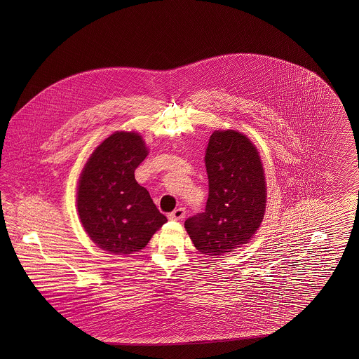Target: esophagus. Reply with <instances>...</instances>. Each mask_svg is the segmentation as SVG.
Listing matches in <instances>:
<instances>
[{
    "mask_svg": "<svg viewBox=\"0 0 359 359\" xmlns=\"http://www.w3.org/2000/svg\"><path fill=\"white\" fill-rule=\"evenodd\" d=\"M184 217H186V208H183V207H179V208L173 210L171 214L168 215V218L172 219V221H180V219H183Z\"/></svg>",
    "mask_w": 359,
    "mask_h": 359,
    "instance_id": "1",
    "label": "esophagus"
}]
</instances>
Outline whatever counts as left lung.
Instances as JSON below:
<instances>
[{
	"label": "left lung",
	"mask_w": 359,
	"mask_h": 359,
	"mask_svg": "<svg viewBox=\"0 0 359 359\" xmlns=\"http://www.w3.org/2000/svg\"><path fill=\"white\" fill-rule=\"evenodd\" d=\"M208 199L205 212L184 226L205 256H222L248 243L262 222L266 183L252 141L236 130H215L205 149Z\"/></svg>",
	"instance_id": "8db88e82"
}]
</instances>
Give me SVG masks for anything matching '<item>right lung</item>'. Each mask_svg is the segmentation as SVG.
Wrapping results in <instances>:
<instances>
[{
    "label": "right lung",
    "mask_w": 359,
    "mask_h": 359,
    "mask_svg": "<svg viewBox=\"0 0 359 359\" xmlns=\"http://www.w3.org/2000/svg\"><path fill=\"white\" fill-rule=\"evenodd\" d=\"M147 156L138 133L116 132L95 148L81 173L76 196L81 222L91 241L111 255L140 252L167 222L135 179Z\"/></svg>",
    "instance_id": "1"
}]
</instances>
